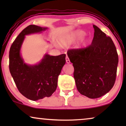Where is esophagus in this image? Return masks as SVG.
<instances>
[{"label":"esophagus","instance_id":"1","mask_svg":"<svg viewBox=\"0 0 126 126\" xmlns=\"http://www.w3.org/2000/svg\"><path fill=\"white\" fill-rule=\"evenodd\" d=\"M66 62L67 63H70V60H69V58H68V56L66 57Z\"/></svg>","mask_w":126,"mask_h":126}]
</instances>
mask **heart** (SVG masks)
<instances>
[{
	"instance_id": "heart-1",
	"label": "heart",
	"mask_w": 126,
	"mask_h": 126,
	"mask_svg": "<svg viewBox=\"0 0 126 126\" xmlns=\"http://www.w3.org/2000/svg\"><path fill=\"white\" fill-rule=\"evenodd\" d=\"M86 32L82 30H77L72 32L69 35L62 38L60 40V43L63 46H68L70 45L75 44L77 41L82 39L85 35ZM86 39L84 38L81 42V46L85 45Z\"/></svg>"
}]
</instances>
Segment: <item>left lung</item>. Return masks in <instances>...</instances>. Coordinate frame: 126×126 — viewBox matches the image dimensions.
I'll return each instance as SVG.
<instances>
[{"instance_id":"8db88e82","label":"left lung","mask_w":126,"mask_h":126,"mask_svg":"<svg viewBox=\"0 0 126 126\" xmlns=\"http://www.w3.org/2000/svg\"><path fill=\"white\" fill-rule=\"evenodd\" d=\"M92 44L84 49H72L68 56L73 63L77 90L90 99L101 97L114 85L118 55L112 40L99 27L93 25Z\"/></svg>"}]
</instances>
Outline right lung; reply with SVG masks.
<instances>
[{"mask_svg":"<svg viewBox=\"0 0 126 126\" xmlns=\"http://www.w3.org/2000/svg\"><path fill=\"white\" fill-rule=\"evenodd\" d=\"M47 27L30 25L22 31L12 44L9 52V69L17 88L32 101L50 97L56 90L58 77L66 63V54L53 56L45 54L38 63H25L20 50L25 36L41 33Z\"/></svg>","mask_w":126,"mask_h":126,"instance_id":"1","label":"right lung"}]
</instances>
